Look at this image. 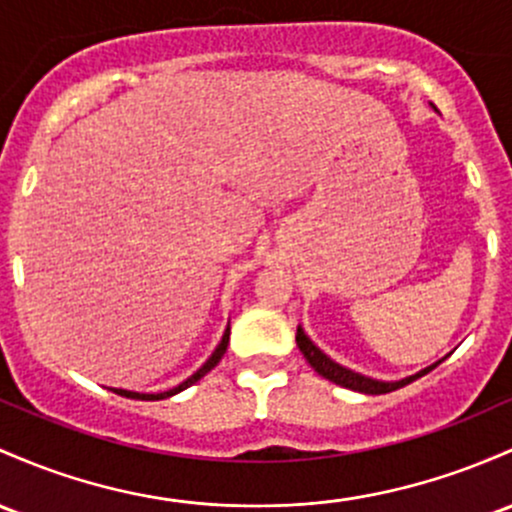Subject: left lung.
Listing matches in <instances>:
<instances>
[{"label": "left lung", "instance_id": "obj_1", "mask_svg": "<svg viewBox=\"0 0 512 512\" xmlns=\"http://www.w3.org/2000/svg\"><path fill=\"white\" fill-rule=\"evenodd\" d=\"M296 345H299L301 355L306 357V362L311 364V367L316 369V372L323 376V379L333 381V384H338V386H345V389H350V391L372 393V396H376V393H391V391H396V389H403V386L411 384V381L420 379V376H425L428 372H432V369H435L437 364L442 362V359H440V362L430 364V367L420 369L418 374L406 376V379L381 381V379H372V376H364V374H359V372H352V369L342 367V364L335 362V359H330L323 350H320L316 342L308 338L306 330H303L301 325H299V328H296Z\"/></svg>", "mask_w": 512, "mask_h": 512}]
</instances>
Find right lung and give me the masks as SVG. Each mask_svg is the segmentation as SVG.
Instances as JSON below:
<instances>
[{"label": "right lung", "instance_id": "add662e5", "mask_svg": "<svg viewBox=\"0 0 512 512\" xmlns=\"http://www.w3.org/2000/svg\"><path fill=\"white\" fill-rule=\"evenodd\" d=\"M228 340H230V325H228L226 330H223V338H221V342H218V345H216V350L211 352V357L206 359V362L201 364V367L196 369V372H194L192 376H187V379H184L182 384H177V386H174V389H170V391H160V393H140V391H126V389H111V391L119 393V396H126V398H136V401H162V398H170V396H174V393L189 389V386L196 384V381H199L201 376L209 374L211 369L216 367L218 362H221V357L226 355Z\"/></svg>", "mask_w": 512, "mask_h": 512}]
</instances>
